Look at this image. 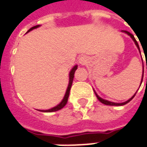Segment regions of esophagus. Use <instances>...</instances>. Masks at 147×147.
Instances as JSON below:
<instances>
[{
  "mask_svg": "<svg viewBox=\"0 0 147 147\" xmlns=\"http://www.w3.org/2000/svg\"><path fill=\"white\" fill-rule=\"evenodd\" d=\"M88 61H89V58L86 56H81L80 58H79V63L81 64V65L86 64L88 63Z\"/></svg>",
  "mask_w": 147,
  "mask_h": 147,
  "instance_id": "1",
  "label": "esophagus"
}]
</instances>
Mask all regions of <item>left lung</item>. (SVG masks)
I'll return each instance as SVG.
<instances>
[{"label":"left lung","mask_w":147,"mask_h":147,"mask_svg":"<svg viewBox=\"0 0 147 147\" xmlns=\"http://www.w3.org/2000/svg\"><path fill=\"white\" fill-rule=\"evenodd\" d=\"M122 32H124L126 33L127 35H129V36L132 38V40L134 41V43H135V45H136V46L138 47V50H139L140 53H141V51H140V48H139V45H138V43L137 42V40H136V39L134 38V35L133 34H131L130 32H127V31H122ZM143 73H144V68H143V71H142V79H143ZM142 84V83H141ZM94 93H95V95H96V97H97V98L98 99L99 101L102 102V103L105 104V105H109V106H123V105H125V104H127L128 102H129L132 99L134 98V96L136 95V94H137V92L134 94V95L131 98H129L128 101H126V102H121V103H117V102H110V101H107V100H105V99L102 98H100L98 95L97 94V93L95 92V90H94Z\"/></svg>","instance_id":"8db88e82"}]
</instances>
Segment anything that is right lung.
I'll list each match as a JSON object with an SVG mask.
<instances>
[{"label":"right lung","mask_w":147,"mask_h":147,"mask_svg":"<svg viewBox=\"0 0 147 147\" xmlns=\"http://www.w3.org/2000/svg\"><path fill=\"white\" fill-rule=\"evenodd\" d=\"M40 27V25H36V26H34L32 28H31L29 30H28L27 33L32 31L33 29H36V28H39ZM78 67L77 65L74 66L72 69L71 70L70 73H69V83H68V86H67V91H66V94L64 95L63 99L62 100V102H60L59 104H58L56 107H54L53 108L49 109V110H40V111H42V112H53V111H57L58 110H61V109L64 107L66 106V104L67 102V100H68V97H69V94H70V90H71V87L72 85V82H73V79H74V74H75V71H76V69Z\"/></svg>","instance_id":"obj_1"}]
</instances>
